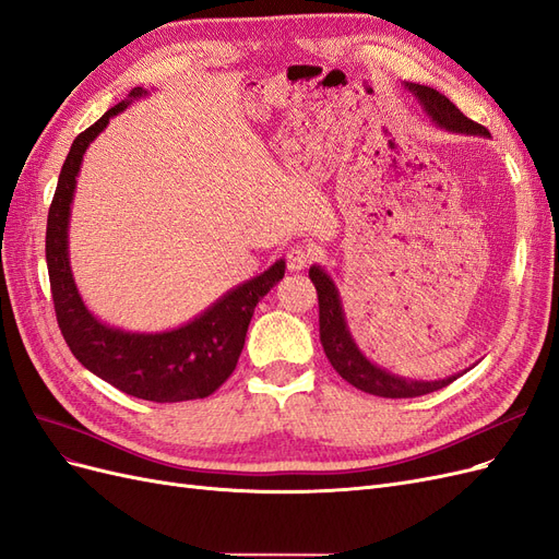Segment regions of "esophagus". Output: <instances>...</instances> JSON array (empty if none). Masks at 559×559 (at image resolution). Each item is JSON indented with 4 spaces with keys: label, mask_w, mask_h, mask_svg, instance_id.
I'll return each instance as SVG.
<instances>
[{
    "label": "esophagus",
    "mask_w": 559,
    "mask_h": 559,
    "mask_svg": "<svg viewBox=\"0 0 559 559\" xmlns=\"http://www.w3.org/2000/svg\"><path fill=\"white\" fill-rule=\"evenodd\" d=\"M310 261H312V253L308 249L292 247L289 251H286V263H289V270H294V273H298V270H306Z\"/></svg>",
    "instance_id": "esophagus-1"
}]
</instances>
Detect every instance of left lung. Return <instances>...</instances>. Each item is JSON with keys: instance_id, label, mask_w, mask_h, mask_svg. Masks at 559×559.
<instances>
[{"instance_id": "8db88e82", "label": "left lung", "mask_w": 559, "mask_h": 559, "mask_svg": "<svg viewBox=\"0 0 559 559\" xmlns=\"http://www.w3.org/2000/svg\"><path fill=\"white\" fill-rule=\"evenodd\" d=\"M403 88L413 93L417 103L429 116V121L445 132L454 134H476V138H489V130L480 123L471 121L460 109H456L450 99L429 86H419V83H403ZM310 280L317 286L319 296V341L324 347L331 366L337 370V376L347 380L352 386L361 389L366 394L384 396V399H415L425 396L438 389L448 386L462 373L443 378V380H411L396 373H389L386 368L370 361L366 354L359 349L357 341L347 326V317L343 310L341 292H337L335 282L321 265H310ZM466 373V370H464Z\"/></svg>"}]
</instances>
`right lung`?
Segmentation results:
<instances>
[{
	"instance_id": "right-lung-1",
	"label": "right lung",
	"mask_w": 559,
	"mask_h": 559,
	"mask_svg": "<svg viewBox=\"0 0 559 559\" xmlns=\"http://www.w3.org/2000/svg\"><path fill=\"white\" fill-rule=\"evenodd\" d=\"M148 95L151 91L142 86L132 88L126 99L105 111L99 121L74 140L48 210L46 263L58 326L81 366L134 399L179 403L205 399L230 378L245 347L253 310L284 277L286 261L280 259L261 275L233 286L207 310L177 329L128 331L107 324L88 310L70 263V216L76 177L83 154L109 126V118L123 114L132 103Z\"/></svg>"
}]
</instances>
